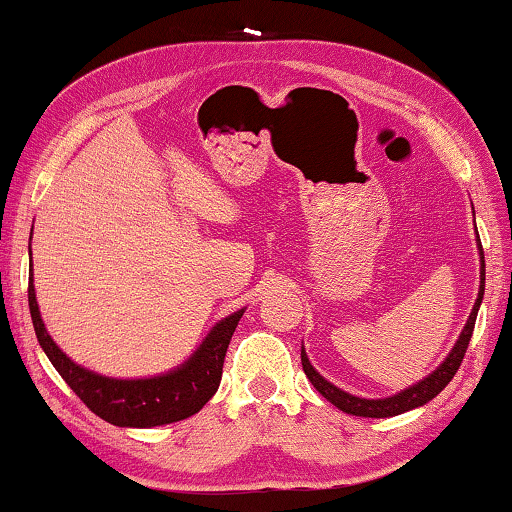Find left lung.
I'll return each mask as SVG.
<instances>
[{
  "mask_svg": "<svg viewBox=\"0 0 512 512\" xmlns=\"http://www.w3.org/2000/svg\"><path fill=\"white\" fill-rule=\"evenodd\" d=\"M479 255H481V287H479V298L474 302V309L470 318H467V323L461 332V339L456 341L454 350L449 352V357L440 363V366L431 372L427 379L418 381V384L406 388V391L397 393L393 397H386V400H363V397H354L350 393L341 391V388H336L334 384H329L325 377H320L318 372L311 366L305 350L300 352V361H302V370H305V375L309 377L311 384H314L316 391L325 397L327 402H332L334 406H339L343 413H350V415H361V418H391V415H400L404 411H411V409H418V406L427 404L429 400H433L443 388L452 381V377L456 375V370L461 368L463 357H465V350L467 345H470L472 339V332H474V323H476V314H479V307H481V300H483V291H485V262H483V248H481V241H479Z\"/></svg>",
  "mask_w": 512,
  "mask_h": 512,
  "instance_id": "8db88e82",
  "label": "left lung"
}]
</instances>
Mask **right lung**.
<instances>
[{
	"label": "right lung",
	"instance_id": "add662e5",
	"mask_svg": "<svg viewBox=\"0 0 512 512\" xmlns=\"http://www.w3.org/2000/svg\"><path fill=\"white\" fill-rule=\"evenodd\" d=\"M29 309L36 327V336L42 350L54 363L58 375L67 381V386L81 397V402L101 420L117 427H158L185 420L210 402L216 393L223 372L225 352L239 318L244 309L216 325L194 357L183 366L167 372V375L151 379H110L90 372L67 357V354L51 341L45 323H42L36 289H33V268L29 282Z\"/></svg>",
	"mask_w": 512,
	"mask_h": 512
}]
</instances>
